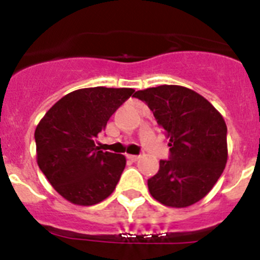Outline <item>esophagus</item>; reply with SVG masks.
<instances>
[{
	"mask_svg": "<svg viewBox=\"0 0 260 260\" xmlns=\"http://www.w3.org/2000/svg\"><path fill=\"white\" fill-rule=\"evenodd\" d=\"M126 157H127L128 160H130V161H137L138 158H139V156H137V155H126Z\"/></svg>",
	"mask_w": 260,
	"mask_h": 260,
	"instance_id": "34e87169",
	"label": "esophagus"
}]
</instances>
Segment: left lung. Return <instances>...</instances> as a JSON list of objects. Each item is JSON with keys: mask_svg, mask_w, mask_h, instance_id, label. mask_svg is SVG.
Masks as SVG:
<instances>
[{"mask_svg": "<svg viewBox=\"0 0 260 260\" xmlns=\"http://www.w3.org/2000/svg\"><path fill=\"white\" fill-rule=\"evenodd\" d=\"M167 132L169 160L148 180L153 199L185 208L212 190L228 160L226 125L220 112L192 89L162 84L135 92Z\"/></svg>", "mask_w": 260, "mask_h": 260, "instance_id": "left-lung-1", "label": "left lung"}]
</instances>
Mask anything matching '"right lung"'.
<instances>
[{
  "label": "right lung",
  "instance_id": "1",
  "mask_svg": "<svg viewBox=\"0 0 260 260\" xmlns=\"http://www.w3.org/2000/svg\"><path fill=\"white\" fill-rule=\"evenodd\" d=\"M133 88H80L59 99L35 130L36 160L53 189L77 206H93L116 189L126 165L103 152L96 138Z\"/></svg>",
  "mask_w": 260,
  "mask_h": 260
}]
</instances>
